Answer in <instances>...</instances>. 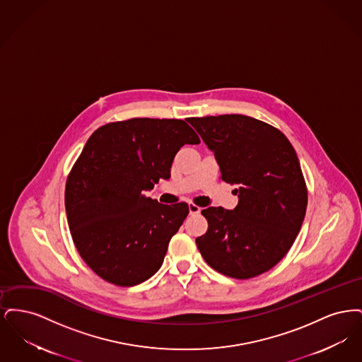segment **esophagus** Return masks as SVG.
Returning <instances> with one entry per match:
<instances>
[{
  "instance_id": "1",
  "label": "esophagus",
  "mask_w": 362,
  "mask_h": 362,
  "mask_svg": "<svg viewBox=\"0 0 362 362\" xmlns=\"http://www.w3.org/2000/svg\"><path fill=\"white\" fill-rule=\"evenodd\" d=\"M189 214H198L201 213V207L197 206L195 204H189Z\"/></svg>"
}]
</instances>
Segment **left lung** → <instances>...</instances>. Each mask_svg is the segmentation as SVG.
<instances>
[{"label": "left lung", "mask_w": 362, "mask_h": 362, "mask_svg": "<svg viewBox=\"0 0 362 362\" xmlns=\"http://www.w3.org/2000/svg\"><path fill=\"white\" fill-rule=\"evenodd\" d=\"M214 152L221 179L235 185L233 210L207 207L195 243L207 264L230 278L260 276L284 258L305 217L308 191L292 144L274 126L230 114L189 118Z\"/></svg>", "instance_id": "1"}]
</instances>
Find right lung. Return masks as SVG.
I'll return each mask as SVG.
<instances>
[{
  "mask_svg": "<svg viewBox=\"0 0 362 362\" xmlns=\"http://www.w3.org/2000/svg\"><path fill=\"white\" fill-rule=\"evenodd\" d=\"M199 137L180 119L133 118L92 133L70 171L65 207L71 239L104 281L134 286L161 267L189 205H163L144 194L170 179L173 157Z\"/></svg>",
  "mask_w": 362,
  "mask_h": 362,
  "instance_id": "right-lung-1",
  "label": "right lung"
}]
</instances>
